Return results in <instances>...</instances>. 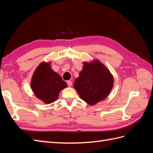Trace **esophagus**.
Returning a JSON list of instances; mask_svg holds the SVG:
<instances>
[{
	"label": "esophagus",
	"mask_w": 153,
	"mask_h": 153,
	"mask_svg": "<svg viewBox=\"0 0 153 153\" xmlns=\"http://www.w3.org/2000/svg\"><path fill=\"white\" fill-rule=\"evenodd\" d=\"M67 84L69 87H71L72 85V82L70 81V80H68L67 81Z\"/></svg>",
	"instance_id": "34e87169"
}]
</instances>
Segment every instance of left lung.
Returning <instances> with one entry per match:
<instances>
[{
    "label": "left lung",
    "instance_id": "8db88e82",
    "mask_svg": "<svg viewBox=\"0 0 153 153\" xmlns=\"http://www.w3.org/2000/svg\"><path fill=\"white\" fill-rule=\"evenodd\" d=\"M83 64L82 70L73 87L82 100L94 105L108 96L114 85V78L108 69L98 60Z\"/></svg>",
    "mask_w": 153,
    "mask_h": 153
}]
</instances>
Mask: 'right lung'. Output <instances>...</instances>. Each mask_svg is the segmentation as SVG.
I'll return each mask as SVG.
<instances>
[{
    "label": "right lung",
    "mask_w": 153,
    "mask_h": 153,
    "mask_svg": "<svg viewBox=\"0 0 153 153\" xmlns=\"http://www.w3.org/2000/svg\"><path fill=\"white\" fill-rule=\"evenodd\" d=\"M30 86L37 98L50 104L57 100L60 91L67 87V84L52 69L50 62H43L34 72Z\"/></svg>",
    "instance_id": "obj_1"
}]
</instances>
